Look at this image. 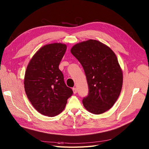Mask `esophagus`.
<instances>
[{
  "label": "esophagus",
  "instance_id": "34e87169",
  "mask_svg": "<svg viewBox=\"0 0 149 149\" xmlns=\"http://www.w3.org/2000/svg\"><path fill=\"white\" fill-rule=\"evenodd\" d=\"M72 90H73L74 93H77V88H73Z\"/></svg>",
  "mask_w": 149,
  "mask_h": 149
}]
</instances>
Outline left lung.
<instances>
[{"instance_id": "8db88e82", "label": "left lung", "mask_w": 149, "mask_h": 149, "mask_svg": "<svg viewBox=\"0 0 149 149\" xmlns=\"http://www.w3.org/2000/svg\"><path fill=\"white\" fill-rule=\"evenodd\" d=\"M83 68L89 88L83 98L86 110L101 114L110 109L118 99L123 85V73L115 53L95 40L75 45L70 50Z\"/></svg>"}]
</instances>
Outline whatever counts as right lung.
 Returning a JSON list of instances; mask_svg holds the SVG:
<instances>
[{
  "label": "right lung",
  "instance_id": "1",
  "mask_svg": "<svg viewBox=\"0 0 149 149\" xmlns=\"http://www.w3.org/2000/svg\"><path fill=\"white\" fill-rule=\"evenodd\" d=\"M66 48V45L57 43L43 46L26 70L24 86L27 97L36 110L45 116L60 113L73 93L58 68Z\"/></svg>",
  "mask_w": 149,
  "mask_h": 149
}]
</instances>
